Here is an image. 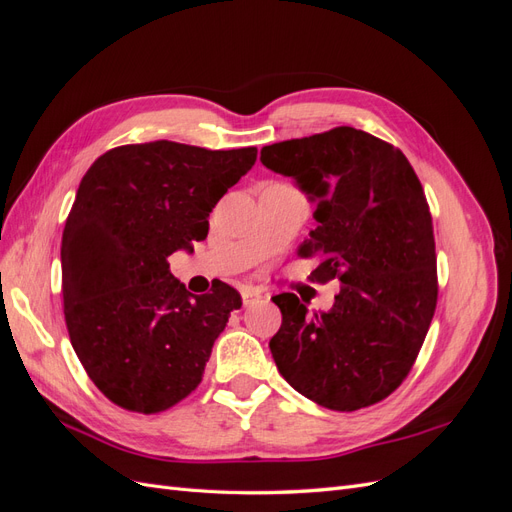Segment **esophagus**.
<instances>
[{"instance_id":"esophagus-1","label":"esophagus","mask_w":512,"mask_h":512,"mask_svg":"<svg viewBox=\"0 0 512 512\" xmlns=\"http://www.w3.org/2000/svg\"><path fill=\"white\" fill-rule=\"evenodd\" d=\"M260 299H262V292H260L258 288L245 286V288L241 290V301H243V305H245V307L254 305V303H256V301H260Z\"/></svg>"}]
</instances>
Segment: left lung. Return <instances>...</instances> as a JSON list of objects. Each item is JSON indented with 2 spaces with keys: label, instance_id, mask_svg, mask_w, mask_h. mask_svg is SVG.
I'll return each instance as SVG.
<instances>
[{
  "label": "left lung",
  "instance_id": "8db88e82",
  "mask_svg": "<svg viewBox=\"0 0 512 512\" xmlns=\"http://www.w3.org/2000/svg\"><path fill=\"white\" fill-rule=\"evenodd\" d=\"M316 205L299 247L316 282L339 280L327 312L275 294L282 327L273 361L294 391L352 412L404 382L436 312V243L427 200L404 153L363 130L333 128L260 149Z\"/></svg>",
  "mask_w": 512,
  "mask_h": 512
}]
</instances>
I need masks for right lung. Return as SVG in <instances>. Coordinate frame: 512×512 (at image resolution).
Masks as SVG:
<instances>
[{
    "instance_id": "1",
    "label": "right lung",
    "mask_w": 512,
    "mask_h": 512,
    "mask_svg": "<svg viewBox=\"0 0 512 512\" xmlns=\"http://www.w3.org/2000/svg\"><path fill=\"white\" fill-rule=\"evenodd\" d=\"M256 156L153 141L106 151L81 179L61 237L64 316L87 376L113 404L156 414L203 380L241 297L224 282L192 294L168 256L207 239L209 213Z\"/></svg>"
}]
</instances>
